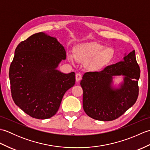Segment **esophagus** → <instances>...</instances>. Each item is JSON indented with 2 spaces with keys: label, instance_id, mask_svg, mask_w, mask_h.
<instances>
[{
  "label": "esophagus",
  "instance_id": "1",
  "mask_svg": "<svg viewBox=\"0 0 150 150\" xmlns=\"http://www.w3.org/2000/svg\"><path fill=\"white\" fill-rule=\"evenodd\" d=\"M82 79V75L80 74V73H77V74L75 75V79H76V81L79 82Z\"/></svg>",
  "mask_w": 150,
  "mask_h": 150
}]
</instances>
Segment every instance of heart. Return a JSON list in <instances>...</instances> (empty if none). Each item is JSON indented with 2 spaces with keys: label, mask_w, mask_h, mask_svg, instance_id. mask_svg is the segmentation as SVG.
<instances>
[{
  "label": "heart",
  "mask_w": 150,
  "mask_h": 150,
  "mask_svg": "<svg viewBox=\"0 0 150 150\" xmlns=\"http://www.w3.org/2000/svg\"><path fill=\"white\" fill-rule=\"evenodd\" d=\"M113 55L114 51L111 47H105L103 44L91 42L76 46L73 55L68 54V59L72 64L76 60L81 64H86L90 71H98L112 60Z\"/></svg>",
  "instance_id": "obj_1"
}]
</instances>
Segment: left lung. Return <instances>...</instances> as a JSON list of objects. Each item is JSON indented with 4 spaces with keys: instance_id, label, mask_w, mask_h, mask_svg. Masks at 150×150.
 Returning <instances> with one entry per match:
<instances>
[{
    "instance_id": "8db88e82",
    "label": "left lung",
    "mask_w": 150,
    "mask_h": 150,
    "mask_svg": "<svg viewBox=\"0 0 150 150\" xmlns=\"http://www.w3.org/2000/svg\"><path fill=\"white\" fill-rule=\"evenodd\" d=\"M140 73L133 50L124 54L122 60L103 71L84 73L81 85L85 113L92 119L102 121L113 120L122 115L137 99ZM117 76L123 78L117 85L114 84Z\"/></svg>"
}]
</instances>
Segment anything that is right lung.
Wrapping results in <instances>:
<instances>
[{"instance_id": "1", "label": "right lung", "mask_w": 150, "mask_h": 150, "mask_svg": "<svg viewBox=\"0 0 150 150\" xmlns=\"http://www.w3.org/2000/svg\"><path fill=\"white\" fill-rule=\"evenodd\" d=\"M66 58L62 44L46 33L33 34L19 44L9 71L15 104L35 119L55 115L64 95L75 84L74 72L57 69Z\"/></svg>"}]
</instances>
